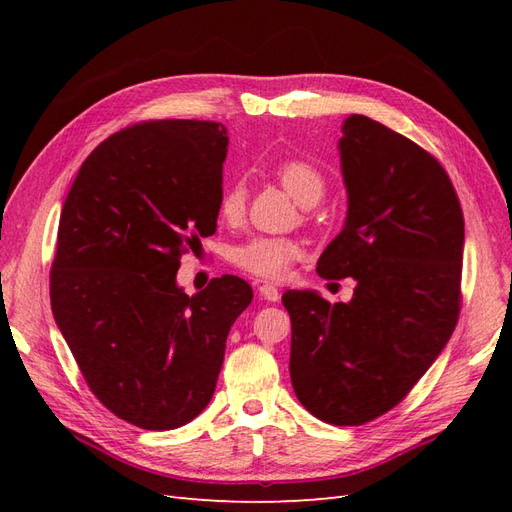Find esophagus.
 I'll list each match as a JSON object with an SVG mask.
<instances>
[{
	"mask_svg": "<svg viewBox=\"0 0 512 512\" xmlns=\"http://www.w3.org/2000/svg\"><path fill=\"white\" fill-rule=\"evenodd\" d=\"M258 292H260V297L265 299V301H269V303L280 301V290H277L273 284H262V286H258Z\"/></svg>",
	"mask_w": 512,
	"mask_h": 512,
	"instance_id": "34e87169",
	"label": "esophagus"
}]
</instances>
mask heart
Masks as SVG:
<instances>
[{
	"label": "heart",
	"instance_id": "b5f03b06",
	"mask_svg": "<svg viewBox=\"0 0 512 512\" xmlns=\"http://www.w3.org/2000/svg\"><path fill=\"white\" fill-rule=\"evenodd\" d=\"M275 177L282 183V188L297 200L301 207H314L324 194V175L320 170L305 160H286L275 168ZM247 203V190L239 181L228 183L218 200V215L226 224L241 222ZM301 256V247L292 239L277 237H254L243 245L235 247L232 262L250 273L258 280L280 282L286 277L294 260Z\"/></svg>",
	"mask_w": 512,
	"mask_h": 512
}]
</instances>
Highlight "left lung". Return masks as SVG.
<instances>
[{
    "mask_svg": "<svg viewBox=\"0 0 512 512\" xmlns=\"http://www.w3.org/2000/svg\"><path fill=\"white\" fill-rule=\"evenodd\" d=\"M337 149L348 213L316 271L352 277L354 294L329 303L288 290L282 301L303 408L331 425H363L408 395L455 331L463 213L440 162L382 123L346 117Z\"/></svg>",
    "mask_w": 512,
    "mask_h": 512,
    "instance_id": "obj_1",
    "label": "left lung"
}]
</instances>
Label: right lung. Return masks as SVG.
<instances>
[{
    "mask_svg": "<svg viewBox=\"0 0 512 512\" xmlns=\"http://www.w3.org/2000/svg\"><path fill=\"white\" fill-rule=\"evenodd\" d=\"M228 132L196 119L108 136L61 209L51 269L57 327L102 404L136 427L190 423L213 397L252 288L222 275L194 297L181 254L218 228Z\"/></svg>",
    "mask_w": 512,
    "mask_h": 512,
    "instance_id": "1",
    "label": "right lung"
}]
</instances>
